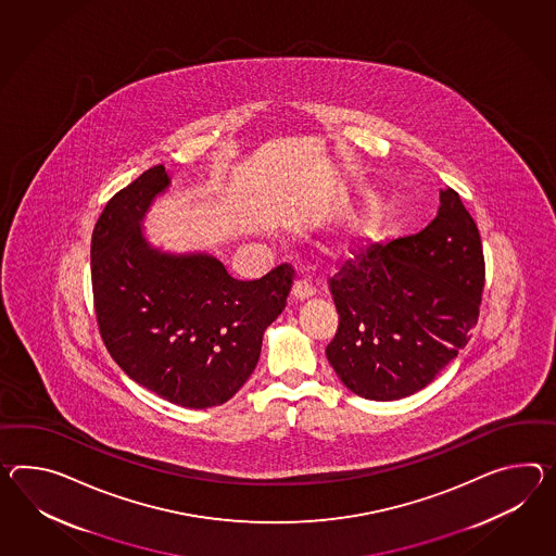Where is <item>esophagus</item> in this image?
<instances>
[{
  "label": "esophagus",
  "instance_id": "esophagus-1",
  "mask_svg": "<svg viewBox=\"0 0 556 556\" xmlns=\"http://www.w3.org/2000/svg\"><path fill=\"white\" fill-rule=\"evenodd\" d=\"M315 289L309 281H295L293 289H291V299L293 301H305V299L313 298Z\"/></svg>",
  "mask_w": 556,
  "mask_h": 556
}]
</instances>
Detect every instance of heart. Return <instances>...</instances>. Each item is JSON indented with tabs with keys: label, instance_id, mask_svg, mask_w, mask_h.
I'll use <instances>...</instances> for the list:
<instances>
[{
	"label": "heart",
	"instance_id": "b5f03b06",
	"mask_svg": "<svg viewBox=\"0 0 556 556\" xmlns=\"http://www.w3.org/2000/svg\"><path fill=\"white\" fill-rule=\"evenodd\" d=\"M379 227H381V215L378 208L367 206L364 211L355 213L338 235L339 249L350 251L355 247L369 243L378 237Z\"/></svg>",
	"mask_w": 556,
	"mask_h": 556
}]
</instances>
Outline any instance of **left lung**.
Here are the masks:
<instances>
[{"label":"left lung","mask_w":556,"mask_h":556,"mask_svg":"<svg viewBox=\"0 0 556 556\" xmlns=\"http://www.w3.org/2000/svg\"><path fill=\"white\" fill-rule=\"evenodd\" d=\"M484 257L458 192L418 235L369 244L331 277L338 333L327 359L350 392L393 402L420 392L466 348L478 321Z\"/></svg>","instance_id":"1"}]
</instances>
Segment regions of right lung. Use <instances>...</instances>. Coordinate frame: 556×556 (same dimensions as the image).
Returning a JSON list of instances; mask_svg holds the SVG:
<instances>
[{"label": "right lung", "mask_w": 556, "mask_h": 556, "mask_svg": "<svg viewBox=\"0 0 556 556\" xmlns=\"http://www.w3.org/2000/svg\"><path fill=\"white\" fill-rule=\"evenodd\" d=\"M168 189L159 164L104 206L90 247L96 317L112 359L138 386L177 406H220L255 371L293 269L237 281L206 251L156 247L144 218Z\"/></svg>", "instance_id": "1"}]
</instances>
